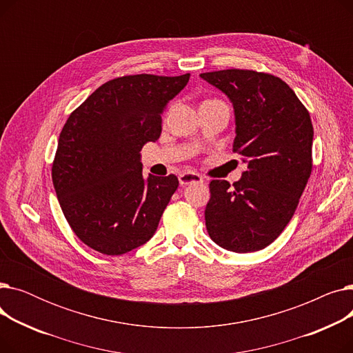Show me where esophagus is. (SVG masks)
<instances>
[{
  "mask_svg": "<svg viewBox=\"0 0 353 353\" xmlns=\"http://www.w3.org/2000/svg\"><path fill=\"white\" fill-rule=\"evenodd\" d=\"M179 181L181 186H189V184H194V183H203L205 180H203V177L197 173H193V172H184L179 176Z\"/></svg>",
  "mask_w": 353,
  "mask_h": 353,
  "instance_id": "esophagus-1",
  "label": "esophagus"
}]
</instances>
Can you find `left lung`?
Returning a JSON list of instances; mask_svg holds the SVG:
<instances>
[{"label": "left lung", "mask_w": 353, "mask_h": 353, "mask_svg": "<svg viewBox=\"0 0 353 353\" xmlns=\"http://www.w3.org/2000/svg\"><path fill=\"white\" fill-rule=\"evenodd\" d=\"M200 77L230 100L233 152L248 164L233 188L226 180L210 181L209 236L236 253L265 249L288 226L310 177V116L294 91L272 74L232 68Z\"/></svg>", "instance_id": "left-lung-1"}]
</instances>
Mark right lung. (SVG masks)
Masks as SVG:
<instances>
[{
  "label": "right lung",
  "instance_id": "obj_1",
  "mask_svg": "<svg viewBox=\"0 0 353 353\" xmlns=\"http://www.w3.org/2000/svg\"><path fill=\"white\" fill-rule=\"evenodd\" d=\"M190 74L119 77L70 114L52 163V184L72 232L119 256L148 242L177 190L174 174L143 177L141 148L161 134V114Z\"/></svg>",
  "mask_w": 353,
  "mask_h": 353
}]
</instances>
